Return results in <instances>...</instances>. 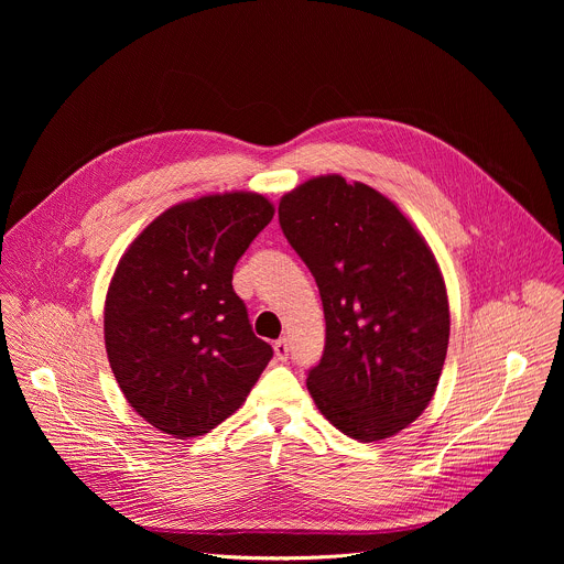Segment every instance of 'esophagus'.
<instances>
[{
    "label": "esophagus",
    "mask_w": 564,
    "mask_h": 564,
    "mask_svg": "<svg viewBox=\"0 0 564 564\" xmlns=\"http://www.w3.org/2000/svg\"><path fill=\"white\" fill-rule=\"evenodd\" d=\"M274 355H276V359H279V361H285V359H288V355H290L288 339H279V341L274 344Z\"/></svg>",
    "instance_id": "esophagus-1"
}]
</instances>
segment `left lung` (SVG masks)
Returning a JSON list of instances; mask_svg holds the SVG:
<instances>
[{"label":"left lung","instance_id":"obj_1","mask_svg":"<svg viewBox=\"0 0 564 564\" xmlns=\"http://www.w3.org/2000/svg\"><path fill=\"white\" fill-rule=\"evenodd\" d=\"M279 223L324 303L326 348L307 372L316 409L359 442L406 429L431 404L451 333L426 240L392 200L337 174L285 194Z\"/></svg>","mask_w":564,"mask_h":564}]
</instances>
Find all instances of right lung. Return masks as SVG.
I'll list each match as a JSON object with an SVG mask.
<instances>
[{"instance_id":"1","label":"right lung","mask_w":564,"mask_h":564,"mask_svg":"<svg viewBox=\"0 0 564 564\" xmlns=\"http://www.w3.org/2000/svg\"><path fill=\"white\" fill-rule=\"evenodd\" d=\"M272 216L261 194L203 196L160 214L120 259L105 303L107 355L131 409L158 431L209 433L272 359L231 288Z\"/></svg>"}]
</instances>
